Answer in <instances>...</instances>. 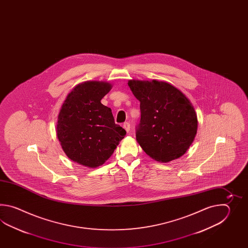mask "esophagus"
<instances>
[{
	"label": "esophagus",
	"instance_id": "obj_1",
	"mask_svg": "<svg viewBox=\"0 0 248 248\" xmlns=\"http://www.w3.org/2000/svg\"><path fill=\"white\" fill-rule=\"evenodd\" d=\"M123 127L125 128V130H126L127 133H128L129 130H130V125H129V123H128V122H125V123L123 124Z\"/></svg>",
	"mask_w": 248,
	"mask_h": 248
}]
</instances>
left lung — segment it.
Masks as SVG:
<instances>
[{"label":"left lung","instance_id":"obj_1","mask_svg":"<svg viewBox=\"0 0 248 248\" xmlns=\"http://www.w3.org/2000/svg\"><path fill=\"white\" fill-rule=\"evenodd\" d=\"M127 84L140 101L139 145L158 162L182 157L194 141L198 129L197 113L189 98L166 81L130 79Z\"/></svg>","mask_w":248,"mask_h":248}]
</instances>
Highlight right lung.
Instances as JSON below:
<instances>
[{"label": "right lung", "instance_id": "1", "mask_svg": "<svg viewBox=\"0 0 248 248\" xmlns=\"http://www.w3.org/2000/svg\"><path fill=\"white\" fill-rule=\"evenodd\" d=\"M112 85L88 80L75 86L59 111L57 137L63 153L76 163L95 169L111 157L126 130L114 122L101 100Z\"/></svg>", "mask_w": 248, "mask_h": 248}]
</instances>
